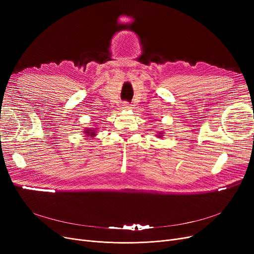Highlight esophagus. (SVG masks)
Wrapping results in <instances>:
<instances>
[{"label": "esophagus", "mask_w": 254, "mask_h": 254, "mask_svg": "<svg viewBox=\"0 0 254 254\" xmlns=\"http://www.w3.org/2000/svg\"><path fill=\"white\" fill-rule=\"evenodd\" d=\"M123 108H124V109H128V108H130V105H129V103L125 102V103H124V105H123Z\"/></svg>", "instance_id": "1"}]
</instances>
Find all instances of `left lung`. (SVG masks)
I'll list each match as a JSON object with an SVG mask.
<instances>
[{
  "mask_svg": "<svg viewBox=\"0 0 254 254\" xmlns=\"http://www.w3.org/2000/svg\"><path fill=\"white\" fill-rule=\"evenodd\" d=\"M159 137H161V136H159Z\"/></svg>",
  "mask_w": 254,
  "mask_h": 254,
  "instance_id": "1",
  "label": "left lung"
}]
</instances>
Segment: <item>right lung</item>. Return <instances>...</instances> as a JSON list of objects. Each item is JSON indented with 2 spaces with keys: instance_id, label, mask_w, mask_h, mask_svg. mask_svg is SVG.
Here are the masks:
<instances>
[{
  "instance_id": "right-lung-1",
  "label": "right lung",
  "mask_w": 254,
  "mask_h": 254,
  "mask_svg": "<svg viewBox=\"0 0 254 254\" xmlns=\"http://www.w3.org/2000/svg\"><path fill=\"white\" fill-rule=\"evenodd\" d=\"M85 132L87 134V136H91V137L96 135V134H95V131H93V129H87Z\"/></svg>"
}]
</instances>
